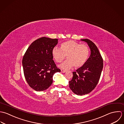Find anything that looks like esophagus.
Instances as JSON below:
<instances>
[{
    "mask_svg": "<svg viewBox=\"0 0 124 124\" xmlns=\"http://www.w3.org/2000/svg\"><path fill=\"white\" fill-rule=\"evenodd\" d=\"M61 71L63 73H64V72H66V70H63V69H61Z\"/></svg>",
    "mask_w": 124,
    "mask_h": 124,
    "instance_id": "obj_1",
    "label": "esophagus"
}]
</instances>
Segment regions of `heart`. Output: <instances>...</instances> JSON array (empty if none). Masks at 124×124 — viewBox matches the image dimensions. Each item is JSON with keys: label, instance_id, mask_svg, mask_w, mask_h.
Here are the masks:
<instances>
[{"label": "heart", "instance_id": "obj_1", "mask_svg": "<svg viewBox=\"0 0 124 124\" xmlns=\"http://www.w3.org/2000/svg\"><path fill=\"white\" fill-rule=\"evenodd\" d=\"M89 54L90 49L86 45L72 40L65 42L61 45L60 48L55 47L52 50L53 58L57 63L63 61L67 55L68 59L60 66L64 69H69L73 66L75 68L82 66L87 60Z\"/></svg>", "mask_w": 124, "mask_h": 124}]
</instances>
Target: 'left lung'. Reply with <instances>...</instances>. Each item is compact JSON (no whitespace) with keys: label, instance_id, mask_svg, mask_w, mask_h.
<instances>
[{"label":"left lung","instance_id":"1","mask_svg":"<svg viewBox=\"0 0 124 124\" xmlns=\"http://www.w3.org/2000/svg\"><path fill=\"white\" fill-rule=\"evenodd\" d=\"M87 43L91 54L85 63L73 72L69 81L70 88L77 95L91 93L97 86L103 68V59L96 45L88 39H82Z\"/></svg>","mask_w":124,"mask_h":124}]
</instances>
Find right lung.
<instances>
[{
  "label": "right lung",
  "instance_id": "obj_1",
  "mask_svg": "<svg viewBox=\"0 0 124 124\" xmlns=\"http://www.w3.org/2000/svg\"><path fill=\"white\" fill-rule=\"evenodd\" d=\"M57 43V39L41 37L32 43L24 54L22 63L25 79L36 91L48 89L54 74L61 71L53 60L52 50Z\"/></svg>",
  "mask_w": 124,
  "mask_h": 124
}]
</instances>
